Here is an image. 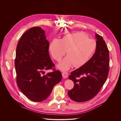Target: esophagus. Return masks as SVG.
Returning <instances> with one entry per match:
<instances>
[{"label": "esophagus", "mask_w": 121, "mask_h": 121, "mask_svg": "<svg viewBox=\"0 0 121 121\" xmlns=\"http://www.w3.org/2000/svg\"><path fill=\"white\" fill-rule=\"evenodd\" d=\"M62 76L64 78H67L68 77V73L66 72H63L62 73Z\"/></svg>", "instance_id": "esophagus-1"}]
</instances>
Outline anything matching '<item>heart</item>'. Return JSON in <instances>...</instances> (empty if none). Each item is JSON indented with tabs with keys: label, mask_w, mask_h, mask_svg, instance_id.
Here are the masks:
<instances>
[{
	"label": "heart",
	"mask_w": 121,
	"mask_h": 121,
	"mask_svg": "<svg viewBox=\"0 0 121 121\" xmlns=\"http://www.w3.org/2000/svg\"><path fill=\"white\" fill-rule=\"evenodd\" d=\"M96 48V42L82 32L67 34L61 39H54L49 45V52L57 61L67 50L68 55L57 65L63 71L68 70L73 65L79 68L85 65L93 56Z\"/></svg>",
	"instance_id": "b5f03b06"
}]
</instances>
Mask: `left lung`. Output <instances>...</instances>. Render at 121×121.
Here are the masks:
<instances>
[{"label": "left lung", "mask_w": 121, "mask_h": 121, "mask_svg": "<svg viewBox=\"0 0 121 121\" xmlns=\"http://www.w3.org/2000/svg\"><path fill=\"white\" fill-rule=\"evenodd\" d=\"M96 48L89 61L71 73L74 88L68 92L72 100L81 102L95 96L103 86L109 72V51L101 36L95 34Z\"/></svg>", "instance_id": "8db88e82"}]
</instances>
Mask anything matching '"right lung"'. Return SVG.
I'll use <instances>...</instances> for the list:
<instances>
[{
    "mask_svg": "<svg viewBox=\"0 0 121 121\" xmlns=\"http://www.w3.org/2000/svg\"><path fill=\"white\" fill-rule=\"evenodd\" d=\"M49 43L45 31L39 27L30 28L18 42L14 65L18 87L33 101L45 100L53 87L62 79L61 72L56 70L48 52ZM53 71L44 75V71Z\"/></svg>",
    "mask_w": 121,
    "mask_h": 121,
    "instance_id": "obj_1",
    "label": "right lung"
}]
</instances>
